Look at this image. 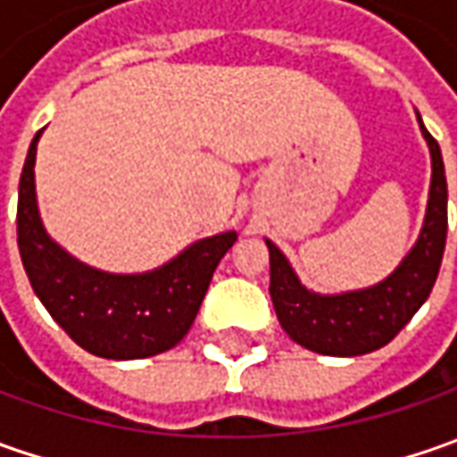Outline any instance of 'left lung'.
Segmentation results:
<instances>
[{
    "label": "left lung",
    "instance_id": "8db88e82",
    "mask_svg": "<svg viewBox=\"0 0 457 457\" xmlns=\"http://www.w3.org/2000/svg\"><path fill=\"white\" fill-rule=\"evenodd\" d=\"M420 119V114H417ZM422 134L432 152V185L428 219L420 241L392 277L369 290L323 297L307 292L282 252L270 246V295L277 318L292 341L325 356H361L395 338L430 297L448 238V180L440 145L422 119Z\"/></svg>",
    "mask_w": 457,
    "mask_h": 457
}]
</instances>
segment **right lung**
Segmentation results:
<instances>
[{"label":"right lung","instance_id":"obj_1","mask_svg":"<svg viewBox=\"0 0 457 457\" xmlns=\"http://www.w3.org/2000/svg\"><path fill=\"white\" fill-rule=\"evenodd\" d=\"M27 150L17 198V246L29 285L55 323L101 359H147L183 341L198 315L211 277L237 234L203 238L147 274L96 272L45 234L35 203V150Z\"/></svg>","mask_w":457,"mask_h":457}]
</instances>
